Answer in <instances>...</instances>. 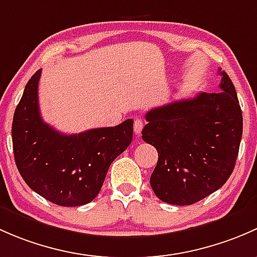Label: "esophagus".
Wrapping results in <instances>:
<instances>
[{"label": "esophagus", "instance_id": "34e87169", "mask_svg": "<svg viewBox=\"0 0 257 257\" xmlns=\"http://www.w3.org/2000/svg\"><path fill=\"white\" fill-rule=\"evenodd\" d=\"M144 126H145L144 121H142L141 118H136V120H135V122H134V131H135V134H136V135L141 134V131H142V128H144Z\"/></svg>", "mask_w": 257, "mask_h": 257}]
</instances>
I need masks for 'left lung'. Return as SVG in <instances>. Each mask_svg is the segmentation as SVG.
I'll use <instances>...</instances> for the list:
<instances>
[{
  "instance_id": "1",
  "label": "left lung",
  "mask_w": 257,
  "mask_h": 257,
  "mask_svg": "<svg viewBox=\"0 0 257 257\" xmlns=\"http://www.w3.org/2000/svg\"><path fill=\"white\" fill-rule=\"evenodd\" d=\"M220 91L199 92L146 113L142 139L158 152L150 183L162 202L190 205L225 184L242 136V113L232 81L220 71Z\"/></svg>"
}]
</instances>
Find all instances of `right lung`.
Here are the masks:
<instances>
[{"label": "right lung", "instance_id": "obj_1", "mask_svg": "<svg viewBox=\"0 0 257 257\" xmlns=\"http://www.w3.org/2000/svg\"><path fill=\"white\" fill-rule=\"evenodd\" d=\"M41 73L28 80L13 115L16 166L27 186L49 202L60 207L88 204L99 194L111 163L131 144L134 120L76 135L57 131L39 112Z\"/></svg>", "mask_w": 257, "mask_h": 257}]
</instances>
